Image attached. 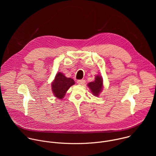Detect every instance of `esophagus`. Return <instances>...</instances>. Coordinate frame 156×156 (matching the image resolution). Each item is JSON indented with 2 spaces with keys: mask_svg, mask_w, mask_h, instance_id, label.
Segmentation results:
<instances>
[{
  "mask_svg": "<svg viewBox=\"0 0 156 156\" xmlns=\"http://www.w3.org/2000/svg\"><path fill=\"white\" fill-rule=\"evenodd\" d=\"M86 81L84 80H77V83L78 84H81V85H83L84 83H85Z\"/></svg>",
  "mask_w": 156,
  "mask_h": 156,
  "instance_id": "1",
  "label": "esophagus"
}]
</instances>
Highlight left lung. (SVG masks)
Returning a JSON list of instances; mask_svg holds the SVG:
<instances>
[{
    "mask_svg": "<svg viewBox=\"0 0 156 156\" xmlns=\"http://www.w3.org/2000/svg\"><path fill=\"white\" fill-rule=\"evenodd\" d=\"M93 95L98 96L102 90L103 81L101 76L97 75L95 77V80L93 82H90L87 84Z\"/></svg>",
    "mask_w": 156,
    "mask_h": 156,
    "instance_id": "8db88e82",
    "label": "left lung"
}]
</instances>
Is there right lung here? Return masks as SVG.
I'll return each mask as SVG.
<instances>
[{
	"label": "right lung",
	"mask_w": 156,
	"mask_h": 156,
	"mask_svg": "<svg viewBox=\"0 0 156 156\" xmlns=\"http://www.w3.org/2000/svg\"><path fill=\"white\" fill-rule=\"evenodd\" d=\"M75 84L72 78H66L61 73H57L54 81L52 83V91L58 99H62L70 87Z\"/></svg>",
	"instance_id": "1"
}]
</instances>
